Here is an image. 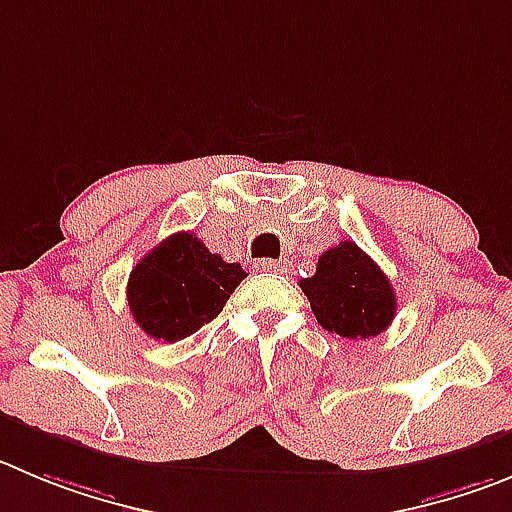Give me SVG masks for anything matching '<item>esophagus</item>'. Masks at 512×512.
Listing matches in <instances>:
<instances>
[{"instance_id": "34e87169", "label": "esophagus", "mask_w": 512, "mask_h": 512, "mask_svg": "<svg viewBox=\"0 0 512 512\" xmlns=\"http://www.w3.org/2000/svg\"><path fill=\"white\" fill-rule=\"evenodd\" d=\"M255 270L275 272V275H280V272H288V265H285V262H280V260H257Z\"/></svg>"}]
</instances>
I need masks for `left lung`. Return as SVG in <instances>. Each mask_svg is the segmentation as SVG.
I'll return each instance as SVG.
<instances>
[{"label":"left lung","instance_id":"obj_1","mask_svg":"<svg viewBox=\"0 0 512 512\" xmlns=\"http://www.w3.org/2000/svg\"><path fill=\"white\" fill-rule=\"evenodd\" d=\"M315 318L343 338H371L391 326L396 293L381 267L356 242L343 240L318 257L315 275L300 280Z\"/></svg>","mask_w":512,"mask_h":512}]
</instances>
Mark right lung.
I'll list each match as a JSON object with an SVG mask.
<instances>
[{
    "instance_id": "right-lung-1",
    "label": "right lung",
    "mask_w": 512,
    "mask_h": 512,
    "mask_svg": "<svg viewBox=\"0 0 512 512\" xmlns=\"http://www.w3.org/2000/svg\"><path fill=\"white\" fill-rule=\"evenodd\" d=\"M245 278L240 262L212 255L194 232H176L133 267L128 308L146 336L174 343L214 321Z\"/></svg>"
}]
</instances>
